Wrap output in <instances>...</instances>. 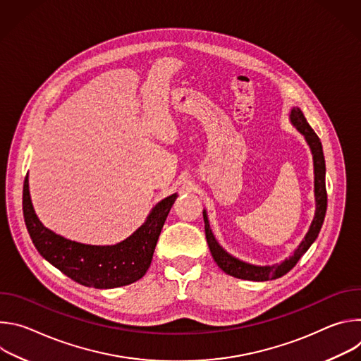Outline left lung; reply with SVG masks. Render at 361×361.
Instances as JSON below:
<instances>
[{
  "instance_id": "obj_1",
  "label": "left lung",
  "mask_w": 361,
  "mask_h": 361,
  "mask_svg": "<svg viewBox=\"0 0 361 361\" xmlns=\"http://www.w3.org/2000/svg\"><path fill=\"white\" fill-rule=\"evenodd\" d=\"M290 118H291V123L298 128V131L305 137V140H307L308 145H310L312 152H313L314 192H316V201H317L314 220H313L307 235L304 237V240L301 241V244L297 247V250L294 251V254L290 257L288 260L283 262L281 264L271 266V267L270 266L257 267V266H251V264H247V263H243V262L234 259L233 255H230L227 251H224L220 247V244L216 241V238L210 230L207 214H205V212H202L205 238H207L213 259L224 273H227L233 277L243 279V280H252V281H267V280H273V279H279V277L284 276L297 264V262L304 255V252L310 248V245L314 243V240L317 238V235L322 230V226H323V221L326 217V210H327L326 161H324V154H323V145H322L319 135L310 127V124L307 123V120L300 109H293Z\"/></svg>"
}]
</instances>
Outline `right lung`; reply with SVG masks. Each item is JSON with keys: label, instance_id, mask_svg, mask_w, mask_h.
Masks as SVG:
<instances>
[{"label": "right lung", "instance_id": "right-lung-1", "mask_svg": "<svg viewBox=\"0 0 361 361\" xmlns=\"http://www.w3.org/2000/svg\"><path fill=\"white\" fill-rule=\"evenodd\" d=\"M176 198L177 194H173L159 202L147 221L127 240L104 247L80 244L45 228L32 209L28 177L23 188V213L28 234L45 260L82 286L114 288L135 283L147 273Z\"/></svg>", "mask_w": 361, "mask_h": 361}]
</instances>
